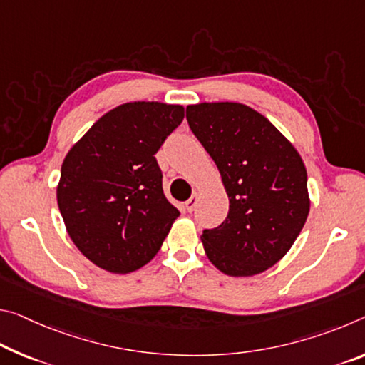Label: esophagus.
<instances>
[{
  "instance_id": "obj_1",
  "label": "esophagus",
  "mask_w": 365,
  "mask_h": 365,
  "mask_svg": "<svg viewBox=\"0 0 365 365\" xmlns=\"http://www.w3.org/2000/svg\"><path fill=\"white\" fill-rule=\"evenodd\" d=\"M196 201H198V195H193L188 201H185V210H187L188 212H192L196 206Z\"/></svg>"
}]
</instances>
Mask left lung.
Wrapping results in <instances>:
<instances>
[{
	"mask_svg": "<svg viewBox=\"0 0 365 365\" xmlns=\"http://www.w3.org/2000/svg\"><path fill=\"white\" fill-rule=\"evenodd\" d=\"M187 120L229 196L225 221L201 234L206 255L229 276L263 273L286 255L307 221L302 158L268 118L244 103L188 106Z\"/></svg>",
	"mask_w": 365,
	"mask_h": 365,
	"instance_id": "1",
	"label": "left lung"
}]
</instances>
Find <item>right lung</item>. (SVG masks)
Masks as SVG:
<instances>
[{
    "label": "right lung",
    "mask_w": 365,
    "mask_h": 365,
    "mask_svg": "<svg viewBox=\"0 0 365 365\" xmlns=\"http://www.w3.org/2000/svg\"><path fill=\"white\" fill-rule=\"evenodd\" d=\"M185 108L130 102L110 110L69 149L58 207L81 253L110 273L151 262L180 211L167 201L154 154Z\"/></svg>",
    "instance_id": "add662e5"
}]
</instances>
